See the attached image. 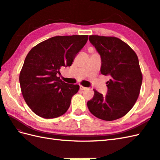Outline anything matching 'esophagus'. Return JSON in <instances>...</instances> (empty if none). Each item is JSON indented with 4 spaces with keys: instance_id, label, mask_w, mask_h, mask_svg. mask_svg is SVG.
Returning <instances> with one entry per match:
<instances>
[{
    "instance_id": "obj_1",
    "label": "esophagus",
    "mask_w": 160,
    "mask_h": 160,
    "mask_svg": "<svg viewBox=\"0 0 160 160\" xmlns=\"http://www.w3.org/2000/svg\"><path fill=\"white\" fill-rule=\"evenodd\" d=\"M87 89V88L85 87H83V86H82V85L80 86V90H85V89Z\"/></svg>"
}]
</instances>
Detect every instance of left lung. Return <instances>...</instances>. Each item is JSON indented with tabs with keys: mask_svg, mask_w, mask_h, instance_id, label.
<instances>
[{
	"mask_svg": "<svg viewBox=\"0 0 160 160\" xmlns=\"http://www.w3.org/2000/svg\"><path fill=\"white\" fill-rule=\"evenodd\" d=\"M89 39L100 56L101 73L111 79L105 96L93 89L88 108L101 120H117L131 109L140 94L142 74L138 58L127 43L115 37L92 35Z\"/></svg>",
	"mask_w": 160,
	"mask_h": 160,
	"instance_id": "1",
	"label": "left lung"
}]
</instances>
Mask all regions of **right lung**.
Here are the masks:
<instances>
[{"label": "right lung", "mask_w": 160, "mask_h": 160, "mask_svg": "<svg viewBox=\"0 0 160 160\" xmlns=\"http://www.w3.org/2000/svg\"><path fill=\"white\" fill-rule=\"evenodd\" d=\"M87 35L55 36L38 44L26 56L19 81L27 104L38 116L55 118L64 114L78 84L57 77L61 67H70L87 42Z\"/></svg>", "instance_id": "add662e5"}]
</instances>
